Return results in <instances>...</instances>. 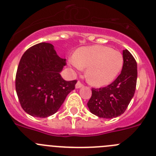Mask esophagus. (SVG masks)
<instances>
[{
  "label": "esophagus",
  "instance_id": "34e87169",
  "mask_svg": "<svg viewBox=\"0 0 156 156\" xmlns=\"http://www.w3.org/2000/svg\"><path fill=\"white\" fill-rule=\"evenodd\" d=\"M82 87H83V84L80 81H78V82L76 83V88H80Z\"/></svg>",
  "mask_w": 156,
  "mask_h": 156
}]
</instances>
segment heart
Masks as SVG:
<instances>
[{
    "instance_id": "b5f03b06",
    "label": "heart",
    "mask_w": 156,
    "mask_h": 156,
    "mask_svg": "<svg viewBox=\"0 0 156 156\" xmlns=\"http://www.w3.org/2000/svg\"><path fill=\"white\" fill-rule=\"evenodd\" d=\"M77 69H86V79L94 86L109 84L119 75L123 66V57L118 51L103 45L83 47L77 49L69 60Z\"/></svg>"
}]
</instances>
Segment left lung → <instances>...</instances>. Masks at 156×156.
Instances as JSON below:
<instances>
[{
  "mask_svg": "<svg viewBox=\"0 0 156 156\" xmlns=\"http://www.w3.org/2000/svg\"><path fill=\"white\" fill-rule=\"evenodd\" d=\"M123 66L121 73L107 87L92 88L87 106L90 112L100 118L112 119L122 115L134 95L137 85V62L131 53L122 51Z\"/></svg>",
  "mask_w": 156,
  "mask_h": 156,
  "instance_id": "8db88e82",
  "label": "left lung"
}]
</instances>
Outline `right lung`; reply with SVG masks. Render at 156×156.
Returning <instances> with one entry per match:
<instances>
[{
  "label": "right lung",
  "mask_w": 156,
  "mask_h": 156,
  "mask_svg": "<svg viewBox=\"0 0 156 156\" xmlns=\"http://www.w3.org/2000/svg\"><path fill=\"white\" fill-rule=\"evenodd\" d=\"M66 65L53 45L40 43L22 56L16 76V90L19 103L32 116L45 118L61 107L77 80L66 81L60 72Z\"/></svg>",
  "instance_id": "obj_1"
}]
</instances>
